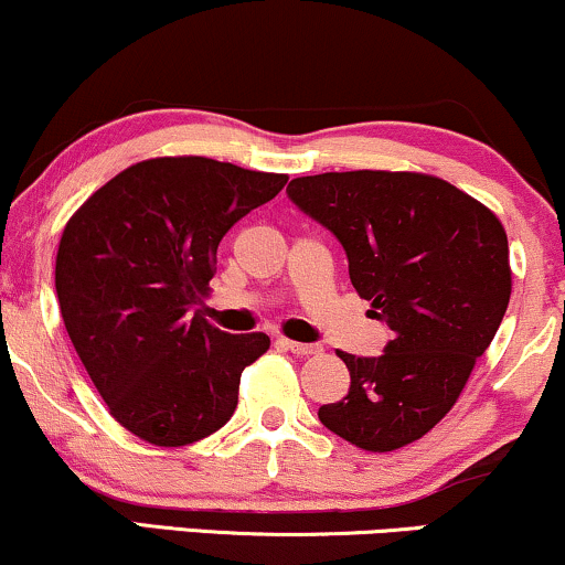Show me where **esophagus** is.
Returning <instances> with one entry per match:
<instances>
[{
	"mask_svg": "<svg viewBox=\"0 0 565 565\" xmlns=\"http://www.w3.org/2000/svg\"><path fill=\"white\" fill-rule=\"evenodd\" d=\"M281 344L287 348L289 352H295V355H318L321 352V348L318 344H305V342H295V339H281Z\"/></svg>",
	"mask_w": 565,
	"mask_h": 565,
	"instance_id": "34e87169",
	"label": "esophagus"
}]
</instances>
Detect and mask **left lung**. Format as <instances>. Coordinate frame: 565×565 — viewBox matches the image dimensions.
<instances>
[{"instance_id": "1", "label": "left lung", "mask_w": 565, "mask_h": 565, "mask_svg": "<svg viewBox=\"0 0 565 565\" xmlns=\"http://www.w3.org/2000/svg\"><path fill=\"white\" fill-rule=\"evenodd\" d=\"M287 192L342 242L352 287L392 329L379 358L337 350L350 392L318 418L360 450H399L452 411L498 334L513 289L505 228L429 173L300 175Z\"/></svg>"}]
</instances>
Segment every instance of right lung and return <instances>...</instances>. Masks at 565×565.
<instances>
[{
    "label": "right lung",
    "mask_w": 565,
    "mask_h": 565,
    "mask_svg": "<svg viewBox=\"0 0 565 565\" xmlns=\"http://www.w3.org/2000/svg\"><path fill=\"white\" fill-rule=\"evenodd\" d=\"M287 179L200 154L152 158L99 186L65 223L54 289L67 337L134 437L183 447L234 416L242 371L270 339L226 334L189 310L210 295L228 228Z\"/></svg>",
    "instance_id": "right-lung-1"
}]
</instances>
